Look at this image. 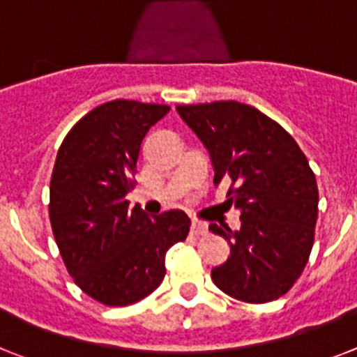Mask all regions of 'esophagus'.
Listing matches in <instances>:
<instances>
[{
  "label": "esophagus",
  "mask_w": 357,
  "mask_h": 357,
  "mask_svg": "<svg viewBox=\"0 0 357 357\" xmlns=\"http://www.w3.org/2000/svg\"><path fill=\"white\" fill-rule=\"evenodd\" d=\"M190 234L199 238V236H205L206 234V225L202 223V221H192L190 225Z\"/></svg>",
  "instance_id": "esophagus-1"
}]
</instances>
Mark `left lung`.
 <instances>
[{
    "label": "left lung",
    "instance_id": "8db88e82",
    "mask_svg": "<svg viewBox=\"0 0 357 357\" xmlns=\"http://www.w3.org/2000/svg\"><path fill=\"white\" fill-rule=\"evenodd\" d=\"M178 114L211 154L214 185L229 179L227 203L241 229L211 223L230 257L212 281L245 303L287 294L303 272L317 221L316 176L294 137L268 116L238 101L178 105Z\"/></svg>",
    "mask_w": 357,
    "mask_h": 357
}]
</instances>
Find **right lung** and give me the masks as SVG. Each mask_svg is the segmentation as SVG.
Here are the masks:
<instances>
[{"label":"right lung","instance_id":"right-lung-1","mask_svg":"<svg viewBox=\"0 0 357 357\" xmlns=\"http://www.w3.org/2000/svg\"><path fill=\"white\" fill-rule=\"evenodd\" d=\"M169 105L114 100L83 116L65 136L50 178L49 215L63 263L79 289L107 307L152 294L165 256L183 241V211L149 218L125 199L134 188L139 151Z\"/></svg>","mask_w":357,"mask_h":357}]
</instances>
